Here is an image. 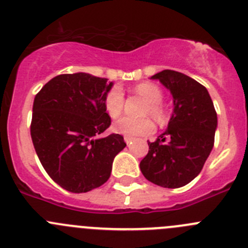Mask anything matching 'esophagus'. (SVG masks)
<instances>
[{
	"mask_svg": "<svg viewBox=\"0 0 248 248\" xmlns=\"http://www.w3.org/2000/svg\"><path fill=\"white\" fill-rule=\"evenodd\" d=\"M132 140H133V138H132V137H127V136L124 137V142H126L127 144H131Z\"/></svg>",
	"mask_w": 248,
	"mask_h": 248,
	"instance_id": "obj_1",
	"label": "esophagus"
}]
</instances>
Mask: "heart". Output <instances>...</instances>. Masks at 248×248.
<instances>
[{
  "label": "heart",
  "mask_w": 248,
  "mask_h": 248,
  "mask_svg": "<svg viewBox=\"0 0 248 248\" xmlns=\"http://www.w3.org/2000/svg\"><path fill=\"white\" fill-rule=\"evenodd\" d=\"M135 93L144 98L148 101L145 105L144 113H149L159 124L166 121V110L161 104L163 92L160 88L154 83H140L135 87ZM124 105V95L121 88L113 87L106 93L104 98V106L112 119H116L121 115ZM113 129L117 133L127 136V137H140V136L150 135L155 129V124L149 117L142 119H133V117L124 116L117 120L113 124Z\"/></svg>",
  "instance_id": "1"
}]
</instances>
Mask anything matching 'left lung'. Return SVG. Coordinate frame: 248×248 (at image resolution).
I'll return each instance as SVG.
<instances>
[{
  "instance_id": "left-lung-1",
  "label": "left lung",
  "mask_w": 248,
  "mask_h": 248,
  "mask_svg": "<svg viewBox=\"0 0 248 248\" xmlns=\"http://www.w3.org/2000/svg\"><path fill=\"white\" fill-rule=\"evenodd\" d=\"M172 94L173 112L168 129L140 164L148 181L165 188L189 184L202 171L214 145L217 111L207 88L188 76L164 69L152 77Z\"/></svg>"
}]
</instances>
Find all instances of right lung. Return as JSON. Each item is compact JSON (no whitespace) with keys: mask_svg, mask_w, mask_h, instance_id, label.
<instances>
[{"mask_svg":"<svg viewBox=\"0 0 248 248\" xmlns=\"http://www.w3.org/2000/svg\"><path fill=\"white\" fill-rule=\"evenodd\" d=\"M112 83L89 73L60 75L35 95L30 136L48 176L72 193L98 188L126 147L121 135L101 133L111 119L104 98Z\"/></svg>","mask_w":248,"mask_h":248,"instance_id":"obj_1","label":"right lung"}]
</instances>
